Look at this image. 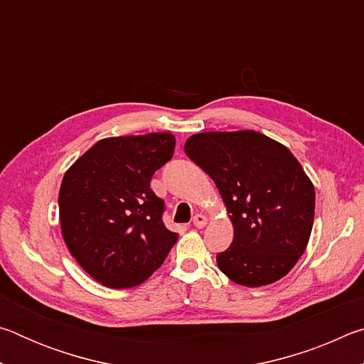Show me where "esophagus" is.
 Listing matches in <instances>:
<instances>
[{
  "label": "esophagus",
  "instance_id": "esophagus-1",
  "mask_svg": "<svg viewBox=\"0 0 364 364\" xmlns=\"http://www.w3.org/2000/svg\"><path fill=\"white\" fill-rule=\"evenodd\" d=\"M193 225H194L196 228H204V226L207 225V218H205V215H202V213H197V215H194V218H193Z\"/></svg>",
  "mask_w": 364,
  "mask_h": 364
}]
</instances>
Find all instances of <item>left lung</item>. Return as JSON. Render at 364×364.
Wrapping results in <instances>:
<instances>
[{"instance_id": "obj_1", "label": "left lung", "mask_w": 364, "mask_h": 364, "mask_svg": "<svg viewBox=\"0 0 364 364\" xmlns=\"http://www.w3.org/2000/svg\"><path fill=\"white\" fill-rule=\"evenodd\" d=\"M184 152L217 184L232 221V242L217 254L218 268L247 287L286 276L315 218V188L294 154L252 130L197 133Z\"/></svg>"}]
</instances>
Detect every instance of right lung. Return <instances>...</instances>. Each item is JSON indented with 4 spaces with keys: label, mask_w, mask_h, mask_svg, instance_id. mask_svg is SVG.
<instances>
[{
    "label": "right lung",
    "mask_w": 364,
    "mask_h": 364,
    "mask_svg": "<svg viewBox=\"0 0 364 364\" xmlns=\"http://www.w3.org/2000/svg\"><path fill=\"white\" fill-rule=\"evenodd\" d=\"M173 151L170 133L107 138L97 141L64 175L59 191L64 241L101 284H141L178 241V234L164 225V199L151 189V178Z\"/></svg>",
    "instance_id": "1"
}]
</instances>
